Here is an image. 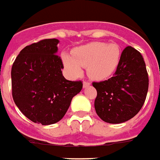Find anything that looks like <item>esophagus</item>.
Listing matches in <instances>:
<instances>
[{
    "label": "esophagus",
    "mask_w": 160,
    "mask_h": 160,
    "mask_svg": "<svg viewBox=\"0 0 160 160\" xmlns=\"http://www.w3.org/2000/svg\"><path fill=\"white\" fill-rule=\"evenodd\" d=\"M90 86V82H83V88H88Z\"/></svg>",
    "instance_id": "1"
}]
</instances>
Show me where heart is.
<instances>
[{"mask_svg":"<svg viewBox=\"0 0 160 160\" xmlns=\"http://www.w3.org/2000/svg\"><path fill=\"white\" fill-rule=\"evenodd\" d=\"M121 54V49L115 43L91 42L74 48L72 55L62 53V60L72 78L80 77L82 73V67H87L89 78L102 81L116 72Z\"/></svg>","mask_w":160,"mask_h":160,"instance_id":"1","label":"heart"}]
</instances>
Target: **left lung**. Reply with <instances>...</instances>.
<instances>
[{"instance_id":"obj_1","label":"left lung","mask_w":160,"mask_h":160,"mask_svg":"<svg viewBox=\"0 0 160 160\" xmlns=\"http://www.w3.org/2000/svg\"><path fill=\"white\" fill-rule=\"evenodd\" d=\"M97 90L96 113L108 123L119 124L130 120L142 107L148 89V76L141 53L127 46L121 53L114 77L93 82Z\"/></svg>"}]
</instances>
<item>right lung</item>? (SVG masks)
Returning a JSON list of instances; mask_svg holds the SVG:
<instances>
[{"mask_svg": "<svg viewBox=\"0 0 160 160\" xmlns=\"http://www.w3.org/2000/svg\"><path fill=\"white\" fill-rule=\"evenodd\" d=\"M59 40L46 39L20 51L12 67V91L16 105L34 123L61 121L72 99L82 88L81 81L62 75V61L56 55Z\"/></svg>", "mask_w": 160, "mask_h": 160, "instance_id": "1", "label": "right lung"}]
</instances>
